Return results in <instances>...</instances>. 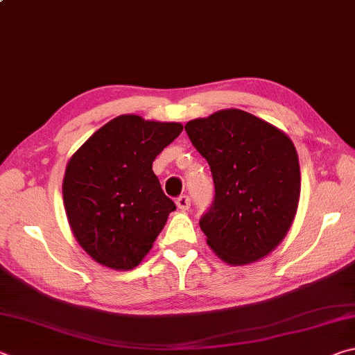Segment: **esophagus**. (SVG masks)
<instances>
[{"label": "esophagus", "mask_w": 355, "mask_h": 355, "mask_svg": "<svg viewBox=\"0 0 355 355\" xmlns=\"http://www.w3.org/2000/svg\"><path fill=\"white\" fill-rule=\"evenodd\" d=\"M175 202H177V207L180 209H183V211H186V209H189V207H191V199H189V196H186V194L180 196Z\"/></svg>", "instance_id": "34e87169"}]
</instances>
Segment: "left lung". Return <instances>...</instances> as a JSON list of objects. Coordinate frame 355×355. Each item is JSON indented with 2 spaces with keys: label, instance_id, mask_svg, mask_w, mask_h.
Instances as JSON below:
<instances>
[{
  "label": "left lung",
  "instance_id": "1",
  "mask_svg": "<svg viewBox=\"0 0 355 355\" xmlns=\"http://www.w3.org/2000/svg\"><path fill=\"white\" fill-rule=\"evenodd\" d=\"M208 161L214 199L199 224L207 243L228 264L268 255L293 224L300 171L290 137L241 110L214 112L184 125Z\"/></svg>",
  "mask_w": 355,
  "mask_h": 355
}]
</instances>
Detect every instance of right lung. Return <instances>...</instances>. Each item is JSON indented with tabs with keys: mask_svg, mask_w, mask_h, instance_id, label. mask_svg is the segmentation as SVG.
<instances>
[{
	"mask_svg": "<svg viewBox=\"0 0 355 355\" xmlns=\"http://www.w3.org/2000/svg\"><path fill=\"white\" fill-rule=\"evenodd\" d=\"M182 123L119 116L71 156L62 194L71 232L95 261L128 271L152 249L177 209L152 171Z\"/></svg>",
	"mask_w": 355,
	"mask_h": 355,
	"instance_id": "add662e5",
	"label": "right lung"
}]
</instances>
